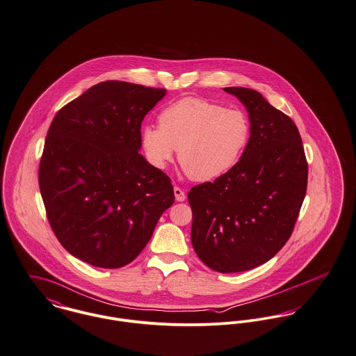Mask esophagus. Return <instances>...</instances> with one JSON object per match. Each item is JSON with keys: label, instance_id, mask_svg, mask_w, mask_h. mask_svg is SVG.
<instances>
[{"label": "esophagus", "instance_id": "obj_1", "mask_svg": "<svg viewBox=\"0 0 356 356\" xmlns=\"http://www.w3.org/2000/svg\"><path fill=\"white\" fill-rule=\"evenodd\" d=\"M173 191H175V197H176V200H177V202H183V200H186V193H184L181 188L175 187V188H173Z\"/></svg>", "mask_w": 356, "mask_h": 356}]
</instances>
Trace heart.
<instances>
[{
  "label": "heart",
  "instance_id": "obj_1",
  "mask_svg": "<svg viewBox=\"0 0 356 356\" xmlns=\"http://www.w3.org/2000/svg\"><path fill=\"white\" fill-rule=\"evenodd\" d=\"M159 127L143 125L139 132L146 161L165 169L175 157L195 181H210L229 172L241 157L248 139L247 116L203 98H183L166 106Z\"/></svg>",
  "mask_w": 356,
  "mask_h": 356
}]
</instances>
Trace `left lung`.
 Segmentation results:
<instances>
[{"label":"left lung","instance_id":"8db88e82","mask_svg":"<svg viewBox=\"0 0 356 356\" xmlns=\"http://www.w3.org/2000/svg\"><path fill=\"white\" fill-rule=\"evenodd\" d=\"M244 105L250 139L236 165L191 188V241L220 273L254 269L291 237L307 190V161L295 122L261 92L225 87Z\"/></svg>","mask_w":356,"mask_h":356}]
</instances>
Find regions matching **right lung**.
<instances>
[{
  "instance_id": "add662e5",
  "label": "right lung",
  "mask_w": 356,
  "mask_h": 356,
  "mask_svg": "<svg viewBox=\"0 0 356 356\" xmlns=\"http://www.w3.org/2000/svg\"><path fill=\"white\" fill-rule=\"evenodd\" d=\"M165 94L163 88L102 81L50 124L40 195L54 235L83 262L104 269L128 265L175 202L170 179L139 154L142 121Z\"/></svg>"
}]
</instances>
